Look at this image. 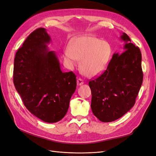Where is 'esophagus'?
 Wrapping results in <instances>:
<instances>
[{"label":"esophagus","instance_id":"1","mask_svg":"<svg viewBox=\"0 0 156 156\" xmlns=\"http://www.w3.org/2000/svg\"><path fill=\"white\" fill-rule=\"evenodd\" d=\"M77 84L78 86H81V85H82V84H84V82H83V81L82 79H78L77 80Z\"/></svg>","mask_w":156,"mask_h":156}]
</instances>
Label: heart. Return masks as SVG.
<instances>
[{
  "instance_id": "heart-1",
  "label": "heart",
  "mask_w": 156,
  "mask_h": 156,
  "mask_svg": "<svg viewBox=\"0 0 156 156\" xmlns=\"http://www.w3.org/2000/svg\"><path fill=\"white\" fill-rule=\"evenodd\" d=\"M112 54V48L108 41L94 36L75 38L64 53L66 66L73 69L81 60V70L87 77H94L105 69Z\"/></svg>"
}]
</instances>
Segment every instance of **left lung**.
Here are the masks:
<instances>
[{"instance_id":"obj_1","label":"left lung","mask_w":156,"mask_h":156,"mask_svg":"<svg viewBox=\"0 0 156 156\" xmlns=\"http://www.w3.org/2000/svg\"><path fill=\"white\" fill-rule=\"evenodd\" d=\"M123 53H115L107 69L89 81L93 114L103 122L115 121L133 107L143 80L139 48L122 33Z\"/></svg>"}]
</instances>
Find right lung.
<instances>
[{
	"label": "right lung",
	"instance_id": "1",
	"mask_svg": "<svg viewBox=\"0 0 156 156\" xmlns=\"http://www.w3.org/2000/svg\"><path fill=\"white\" fill-rule=\"evenodd\" d=\"M51 38L44 28L27 37L14 59L13 83L24 105L45 122L62 120L77 87L72 72L64 73L57 55L49 51Z\"/></svg>",
	"mask_w": 156,
	"mask_h": 156
}]
</instances>
